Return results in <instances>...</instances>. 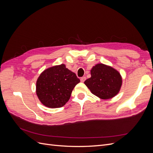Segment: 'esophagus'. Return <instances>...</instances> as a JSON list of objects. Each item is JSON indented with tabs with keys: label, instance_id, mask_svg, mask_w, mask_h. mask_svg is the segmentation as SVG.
Segmentation results:
<instances>
[{
	"label": "esophagus",
	"instance_id": "esophagus-1",
	"mask_svg": "<svg viewBox=\"0 0 153 153\" xmlns=\"http://www.w3.org/2000/svg\"><path fill=\"white\" fill-rule=\"evenodd\" d=\"M85 80H86V77H85V76H83V77H82V78H80V81H81L82 82H84Z\"/></svg>",
	"mask_w": 153,
	"mask_h": 153
}]
</instances>
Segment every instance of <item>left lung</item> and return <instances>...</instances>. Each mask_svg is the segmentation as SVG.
I'll return each instance as SVG.
<instances>
[{
    "mask_svg": "<svg viewBox=\"0 0 153 153\" xmlns=\"http://www.w3.org/2000/svg\"><path fill=\"white\" fill-rule=\"evenodd\" d=\"M91 77L84 82L93 94L107 100L117 94L122 85L120 73L113 68L98 64L91 70Z\"/></svg>",
    "mask_w": 153,
    "mask_h": 153,
    "instance_id": "1",
    "label": "left lung"
}]
</instances>
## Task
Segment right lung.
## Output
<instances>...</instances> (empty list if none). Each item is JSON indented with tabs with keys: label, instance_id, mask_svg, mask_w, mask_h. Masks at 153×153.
Listing matches in <instances>:
<instances>
[{
	"label": "right lung",
	"instance_id": "add662e5",
	"mask_svg": "<svg viewBox=\"0 0 153 153\" xmlns=\"http://www.w3.org/2000/svg\"><path fill=\"white\" fill-rule=\"evenodd\" d=\"M79 82L76 74L62 64L41 73L36 82V94L45 106L60 108L68 102L74 87Z\"/></svg>",
	"mask_w": 153,
	"mask_h": 153
}]
</instances>
